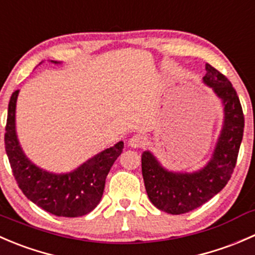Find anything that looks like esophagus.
Instances as JSON below:
<instances>
[{
    "mask_svg": "<svg viewBox=\"0 0 255 255\" xmlns=\"http://www.w3.org/2000/svg\"><path fill=\"white\" fill-rule=\"evenodd\" d=\"M145 143V137L142 134H134L129 138L128 140V145L132 146V148H139L143 144Z\"/></svg>",
    "mask_w": 255,
    "mask_h": 255,
    "instance_id": "esophagus-1",
    "label": "esophagus"
}]
</instances>
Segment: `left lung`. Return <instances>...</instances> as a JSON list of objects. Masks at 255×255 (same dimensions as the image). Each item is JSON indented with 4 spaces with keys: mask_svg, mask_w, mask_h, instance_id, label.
<instances>
[{
    "mask_svg": "<svg viewBox=\"0 0 255 255\" xmlns=\"http://www.w3.org/2000/svg\"><path fill=\"white\" fill-rule=\"evenodd\" d=\"M202 81L212 89L223 106V123L211 158L195 171H173L161 165L151 151L142 153V174L151 204L170 215L200 207L227 185L233 173L243 138L244 116L230 80L206 64Z\"/></svg>",
    "mask_w": 255,
    "mask_h": 255,
    "instance_id": "obj_1",
    "label": "left lung"
}]
</instances>
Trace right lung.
<instances>
[{"label":"right lung","instance_id":"obj_1","mask_svg":"<svg viewBox=\"0 0 255 255\" xmlns=\"http://www.w3.org/2000/svg\"><path fill=\"white\" fill-rule=\"evenodd\" d=\"M53 64H60L53 61ZM19 90L8 104L4 146L12 173L23 194L33 204L59 217H80L101 201L107 174L123 150L122 140L100 151L69 173H51L35 165L23 151L17 137L16 107Z\"/></svg>","mask_w":255,"mask_h":255}]
</instances>
